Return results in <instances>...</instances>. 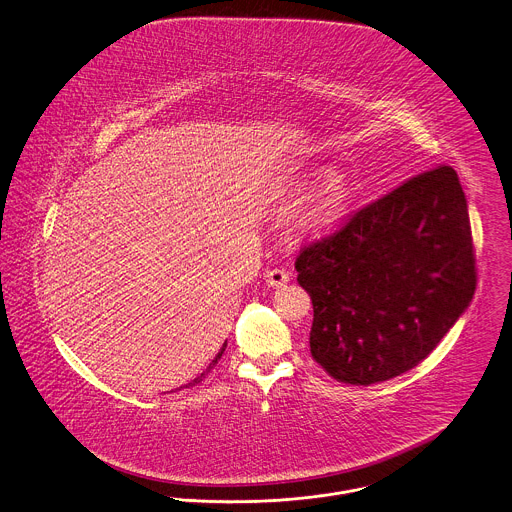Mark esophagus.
Here are the masks:
<instances>
[{"label":"esophagus","instance_id":"34e87169","mask_svg":"<svg viewBox=\"0 0 512 512\" xmlns=\"http://www.w3.org/2000/svg\"><path fill=\"white\" fill-rule=\"evenodd\" d=\"M288 280H290V274L284 269H271L265 272V282L272 288H282L284 284H288Z\"/></svg>","mask_w":512,"mask_h":512}]
</instances>
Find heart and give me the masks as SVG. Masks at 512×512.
<instances>
[{
  "label": "heart",
  "mask_w": 512,
  "mask_h": 512,
  "mask_svg": "<svg viewBox=\"0 0 512 512\" xmlns=\"http://www.w3.org/2000/svg\"><path fill=\"white\" fill-rule=\"evenodd\" d=\"M346 205H348V183L340 174H331L321 185L315 207L311 211V220L317 226H331L344 214Z\"/></svg>",
  "instance_id": "b5f03b06"
}]
</instances>
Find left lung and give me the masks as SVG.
Segmentation results:
<instances>
[{"instance_id": "left-lung-1", "label": "left lung", "mask_w": 512, "mask_h": 512, "mask_svg": "<svg viewBox=\"0 0 512 512\" xmlns=\"http://www.w3.org/2000/svg\"><path fill=\"white\" fill-rule=\"evenodd\" d=\"M311 296V356L348 385L425 360L476 292L468 205L451 166L404 181L296 259Z\"/></svg>"}]
</instances>
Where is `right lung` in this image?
I'll return each mask as SVG.
<instances>
[{
	"label": "right lung",
	"mask_w": 512,
	"mask_h": 512,
	"mask_svg": "<svg viewBox=\"0 0 512 512\" xmlns=\"http://www.w3.org/2000/svg\"><path fill=\"white\" fill-rule=\"evenodd\" d=\"M224 350H226V344H224V346H222V348H220V352H218V354H216V358H214V360H212L211 363H209V367H207V371H205V373H201V375H199V377H197V379H195V381H191V383H189V385H185V389H187V387H193V385H197V383H201V381H203V379H205V375H207V373H209V371H211L212 367H214V365H216V363H218V360H220V358H222V354H224Z\"/></svg>",
	"instance_id": "obj_1"
}]
</instances>
